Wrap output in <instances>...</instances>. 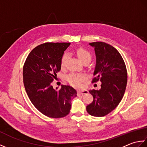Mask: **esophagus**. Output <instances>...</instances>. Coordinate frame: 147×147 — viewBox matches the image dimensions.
Wrapping results in <instances>:
<instances>
[{"label": "esophagus", "instance_id": "obj_1", "mask_svg": "<svg viewBox=\"0 0 147 147\" xmlns=\"http://www.w3.org/2000/svg\"><path fill=\"white\" fill-rule=\"evenodd\" d=\"M88 92L86 90H78V95H83L84 94H86V93H87Z\"/></svg>", "mask_w": 147, "mask_h": 147}]
</instances>
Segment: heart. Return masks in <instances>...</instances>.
<instances>
[{"instance_id":"1","label":"heart","mask_w":147,"mask_h":147,"mask_svg":"<svg viewBox=\"0 0 147 147\" xmlns=\"http://www.w3.org/2000/svg\"><path fill=\"white\" fill-rule=\"evenodd\" d=\"M76 54L78 57L83 62H85L86 61L90 62L91 60L92 55L90 52L87 51L86 49L80 47L77 49L76 51ZM68 57L67 53H65L64 55H62L61 58V67H64L65 61H66ZM86 76L83 74H78V73H71L67 76V80L72 85L74 86H80L81 85V83L83 80L85 79Z\"/></svg>"}]
</instances>
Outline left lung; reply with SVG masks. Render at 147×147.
I'll list each match as a JSON object with an SVG mask.
<instances>
[{
    "label": "left lung",
    "mask_w": 147,
    "mask_h": 147,
    "mask_svg": "<svg viewBox=\"0 0 147 147\" xmlns=\"http://www.w3.org/2000/svg\"><path fill=\"white\" fill-rule=\"evenodd\" d=\"M95 49L96 64L92 82L100 80L99 90H89L93 101L86 106L88 113L102 117L116 108L123 98L127 85V70L121 54L114 47L105 42L89 43Z\"/></svg>",
    "instance_id": "1"
}]
</instances>
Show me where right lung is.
Returning <instances> with one entry per match:
<instances>
[{
    "instance_id": "1",
    "label": "right lung",
    "mask_w": 147,
    "mask_h": 147,
    "mask_svg": "<svg viewBox=\"0 0 147 147\" xmlns=\"http://www.w3.org/2000/svg\"><path fill=\"white\" fill-rule=\"evenodd\" d=\"M70 43H45L29 54L23 66V83L33 105L49 117L60 118L69 113L71 100L77 96L73 87L53 88L51 83L61 70V61Z\"/></svg>"
}]
</instances>
